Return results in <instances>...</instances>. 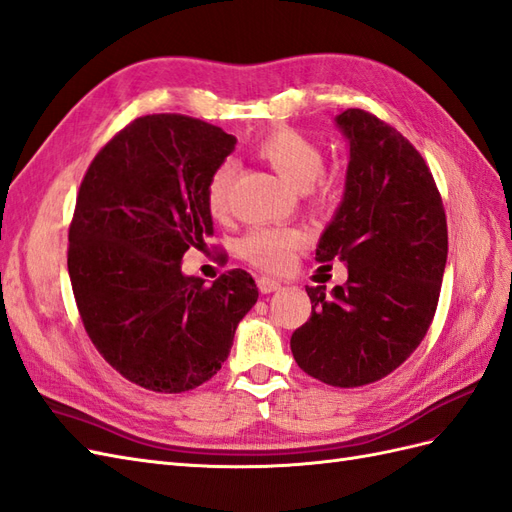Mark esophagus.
I'll use <instances>...</instances> for the list:
<instances>
[{
    "mask_svg": "<svg viewBox=\"0 0 512 512\" xmlns=\"http://www.w3.org/2000/svg\"><path fill=\"white\" fill-rule=\"evenodd\" d=\"M257 287H259L261 294H272V292L281 290V281L272 279V277H261V279L257 281Z\"/></svg>",
    "mask_w": 512,
    "mask_h": 512,
    "instance_id": "1",
    "label": "esophagus"
}]
</instances>
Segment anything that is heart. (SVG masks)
I'll return each instance as SVG.
<instances>
[{"label":"heart","instance_id":"b5f03b06","mask_svg":"<svg viewBox=\"0 0 512 512\" xmlns=\"http://www.w3.org/2000/svg\"><path fill=\"white\" fill-rule=\"evenodd\" d=\"M257 155L277 173L287 186L305 192L324 168V157L316 142L294 129H274L257 142ZM235 177L231 162H222L205 188V203L214 218L229 212V192ZM305 246V233L290 227H257L242 240V255L251 264L281 272L290 268L296 251Z\"/></svg>","mask_w":512,"mask_h":512}]
</instances>
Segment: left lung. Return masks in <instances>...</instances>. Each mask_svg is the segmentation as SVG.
<instances>
[{"instance_id":"obj_1","label":"left lung","mask_w":512,"mask_h":512,"mask_svg":"<svg viewBox=\"0 0 512 512\" xmlns=\"http://www.w3.org/2000/svg\"><path fill=\"white\" fill-rule=\"evenodd\" d=\"M348 142L342 203L322 231L316 261H344L348 281L307 287L311 318L294 331L300 370L333 387L393 372L422 342L437 309L448 225L424 157L398 129L348 108L335 116Z\"/></svg>"}]
</instances>
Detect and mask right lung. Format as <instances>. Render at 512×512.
I'll return each instance as SVG.
<instances>
[{"label": "right lung", "mask_w": 512, "mask_h": 512, "mask_svg": "<svg viewBox=\"0 0 512 512\" xmlns=\"http://www.w3.org/2000/svg\"><path fill=\"white\" fill-rule=\"evenodd\" d=\"M235 136L181 114L140 116L103 147L77 194L69 277L84 329L116 372L160 393L209 381L257 303L244 270L205 287L183 253L214 235L205 188Z\"/></svg>", "instance_id": "1"}]
</instances>
